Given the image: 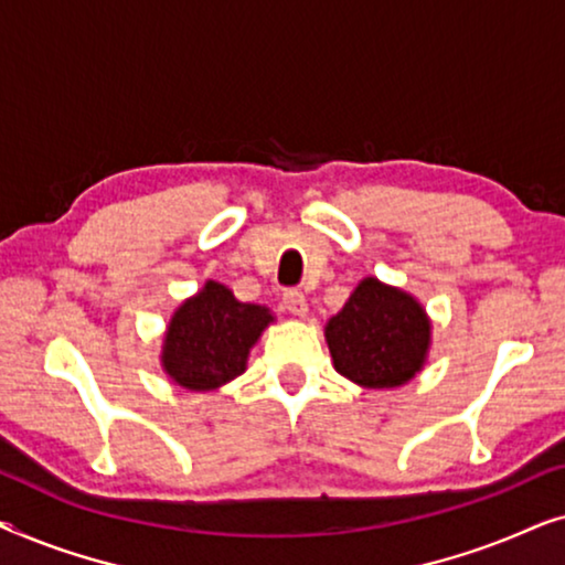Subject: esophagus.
I'll return each mask as SVG.
<instances>
[{"instance_id":"34e87169","label":"esophagus","mask_w":565,"mask_h":565,"mask_svg":"<svg viewBox=\"0 0 565 565\" xmlns=\"http://www.w3.org/2000/svg\"><path fill=\"white\" fill-rule=\"evenodd\" d=\"M282 306H285V311H290V313H296V316H306L308 313V300H306V296L300 290H285L282 292Z\"/></svg>"}]
</instances>
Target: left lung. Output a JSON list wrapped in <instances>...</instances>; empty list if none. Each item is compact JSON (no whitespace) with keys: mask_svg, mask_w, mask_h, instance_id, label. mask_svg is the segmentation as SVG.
<instances>
[{"mask_svg":"<svg viewBox=\"0 0 565 565\" xmlns=\"http://www.w3.org/2000/svg\"><path fill=\"white\" fill-rule=\"evenodd\" d=\"M327 342L337 373L367 388H396L424 365L429 321L408 292L365 277L327 323Z\"/></svg>","mask_w":565,"mask_h":565,"instance_id":"1","label":"left lung"}]
</instances>
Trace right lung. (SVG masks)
Segmentation results:
<instances>
[{
  "label": "right lung",
  "instance_id": "add662e5",
  "mask_svg": "<svg viewBox=\"0 0 565 565\" xmlns=\"http://www.w3.org/2000/svg\"><path fill=\"white\" fill-rule=\"evenodd\" d=\"M269 321L273 313L265 306L242 303L226 285L207 280L172 316L161 365L182 388H218L244 373L252 344Z\"/></svg>",
  "mask_w": 565,
  "mask_h": 565
}]
</instances>
